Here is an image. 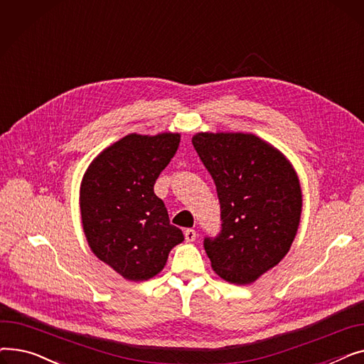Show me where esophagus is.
I'll use <instances>...</instances> for the list:
<instances>
[{
    "label": "esophagus",
    "mask_w": 364,
    "mask_h": 364,
    "mask_svg": "<svg viewBox=\"0 0 364 364\" xmlns=\"http://www.w3.org/2000/svg\"><path fill=\"white\" fill-rule=\"evenodd\" d=\"M184 237H186V242H195L196 232L193 230V228H187V230L184 232Z\"/></svg>",
    "instance_id": "34e87169"
}]
</instances>
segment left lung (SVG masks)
<instances>
[{"label":"left lung","instance_id":"obj_1","mask_svg":"<svg viewBox=\"0 0 364 364\" xmlns=\"http://www.w3.org/2000/svg\"><path fill=\"white\" fill-rule=\"evenodd\" d=\"M192 143L211 174L220 200L221 232L205 237L214 272L247 284L291 250L302 208L291 162L254 134L199 132Z\"/></svg>","mask_w":364,"mask_h":364}]
</instances>
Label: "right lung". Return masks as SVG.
<instances>
[{
	"instance_id": "right-lung-1",
	"label": "right lung",
	"mask_w": 364,
	"mask_h": 364,
	"mask_svg": "<svg viewBox=\"0 0 364 364\" xmlns=\"http://www.w3.org/2000/svg\"><path fill=\"white\" fill-rule=\"evenodd\" d=\"M178 144L180 134H128L105 149L84 174L80 205L88 245L127 280L156 276L169 251L184 240L153 192Z\"/></svg>"
}]
</instances>
